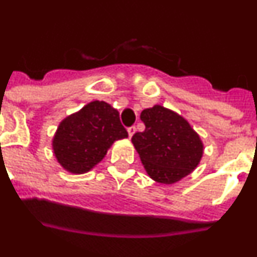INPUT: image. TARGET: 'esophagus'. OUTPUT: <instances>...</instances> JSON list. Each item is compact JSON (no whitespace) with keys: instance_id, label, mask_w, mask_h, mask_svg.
<instances>
[{"instance_id":"1","label":"esophagus","mask_w":257,"mask_h":257,"mask_svg":"<svg viewBox=\"0 0 257 257\" xmlns=\"http://www.w3.org/2000/svg\"><path fill=\"white\" fill-rule=\"evenodd\" d=\"M127 131H128V136H130V138H133V135L135 134V131H136V127L135 126L128 127V128H127Z\"/></svg>"}]
</instances>
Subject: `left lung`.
I'll return each instance as SVG.
<instances>
[{
	"label": "left lung",
	"mask_w": 257,
	"mask_h": 257,
	"mask_svg": "<svg viewBox=\"0 0 257 257\" xmlns=\"http://www.w3.org/2000/svg\"><path fill=\"white\" fill-rule=\"evenodd\" d=\"M140 118L145 130L131 140L153 180L174 184L196 169L203 144L187 119L162 105L144 109Z\"/></svg>",
	"instance_id": "left-lung-1"
}]
</instances>
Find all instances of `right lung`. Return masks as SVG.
<instances>
[{
    "label": "right lung",
    "mask_w": 257,
    "mask_h": 257,
    "mask_svg": "<svg viewBox=\"0 0 257 257\" xmlns=\"http://www.w3.org/2000/svg\"><path fill=\"white\" fill-rule=\"evenodd\" d=\"M127 136L117 109L95 100L60 122L52 149L67 171L83 174L103 160L115 140Z\"/></svg>",
    "instance_id": "add662e5"
}]
</instances>
